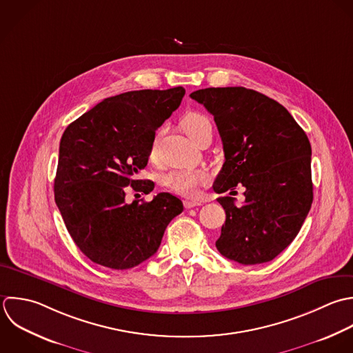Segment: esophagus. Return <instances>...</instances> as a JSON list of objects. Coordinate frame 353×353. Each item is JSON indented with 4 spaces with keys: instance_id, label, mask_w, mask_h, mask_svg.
<instances>
[{
    "instance_id": "34e87169",
    "label": "esophagus",
    "mask_w": 353,
    "mask_h": 353,
    "mask_svg": "<svg viewBox=\"0 0 353 353\" xmlns=\"http://www.w3.org/2000/svg\"><path fill=\"white\" fill-rule=\"evenodd\" d=\"M184 205H185V208H187V209H191V208L202 206V202H198V201H187Z\"/></svg>"
}]
</instances>
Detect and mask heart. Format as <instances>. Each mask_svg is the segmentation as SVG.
<instances>
[{"label": "heart", "instance_id": "heart-1", "mask_svg": "<svg viewBox=\"0 0 353 353\" xmlns=\"http://www.w3.org/2000/svg\"><path fill=\"white\" fill-rule=\"evenodd\" d=\"M209 126H212L209 118L201 112H190L183 119V129L192 140H195ZM155 148L157 143L151 147V158L155 157ZM208 180L209 174L203 169H176L165 177V184L180 195L194 196L198 194L199 187L208 183Z\"/></svg>", "mask_w": 353, "mask_h": 353}]
</instances>
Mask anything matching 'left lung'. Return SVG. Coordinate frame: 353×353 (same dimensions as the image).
I'll list each match as a JSON object with an SVG mask.
<instances>
[{
    "mask_svg": "<svg viewBox=\"0 0 353 353\" xmlns=\"http://www.w3.org/2000/svg\"><path fill=\"white\" fill-rule=\"evenodd\" d=\"M191 99L214 117L224 165L213 190L246 191L245 203L219 198L227 219L217 250L243 265L281 254L297 236L314 199L311 143L292 114L268 96L242 86L206 88Z\"/></svg>",
    "mask_w": 353,
    "mask_h": 353,
    "instance_id": "obj_1",
    "label": "left lung"
}]
</instances>
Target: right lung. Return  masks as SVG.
<instances>
[{
    "instance_id": "1",
    "label": "right lung",
    "mask_w": 353,
    "mask_h": 353,
    "mask_svg": "<svg viewBox=\"0 0 353 353\" xmlns=\"http://www.w3.org/2000/svg\"><path fill=\"white\" fill-rule=\"evenodd\" d=\"M185 89L132 90L104 99L64 130L54 201L75 245L93 263L133 268L161 245L183 202L161 192L151 202H126V187L150 194L151 180L133 176L147 166L155 130L179 108ZM139 195V194H137Z\"/></svg>"
}]
</instances>
